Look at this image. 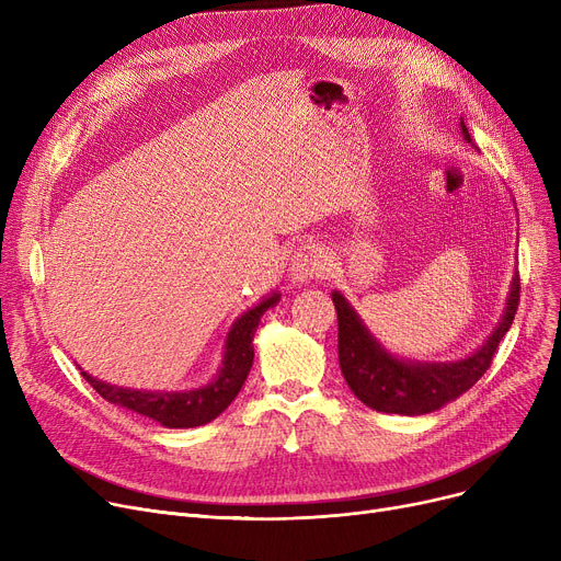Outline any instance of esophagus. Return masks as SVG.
Returning a JSON list of instances; mask_svg holds the SVG:
<instances>
[{"label": "esophagus", "mask_w": 561, "mask_h": 561, "mask_svg": "<svg viewBox=\"0 0 561 561\" xmlns=\"http://www.w3.org/2000/svg\"><path fill=\"white\" fill-rule=\"evenodd\" d=\"M328 271V259L318 245H302L290 261V277L293 282H307L313 277H322Z\"/></svg>", "instance_id": "34e87169"}]
</instances>
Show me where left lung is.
<instances>
[{
  "label": "left lung",
  "mask_w": 561,
  "mask_h": 561,
  "mask_svg": "<svg viewBox=\"0 0 561 561\" xmlns=\"http://www.w3.org/2000/svg\"><path fill=\"white\" fill-rule=\"evenodd\" d=\"M461 131L466 140H470L463 123ZM332 300L339 313V364L352 393L370 409L387 411V414L421 416L459 398L489 370L500 341L514 322L520 302V277H514L507 309L497 330L473 357L457 364H407L393 359L373 341L341 293L334 290Z\"/></svg>",
  "instance_id": "left-lung-1"
}]
</instances>
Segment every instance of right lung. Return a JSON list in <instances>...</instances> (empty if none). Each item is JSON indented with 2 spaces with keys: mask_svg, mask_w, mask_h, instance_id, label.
I'll return each instance as SVG.
<instances>
[{
  "mask_svg": "<svg viewBox=\"0 0 561 561\" xmlns=\"http://www.w3.org/2000/svg\"><path fill=\"white\" fill-rule=\"evenodd\" d=\"M277 293L273 298L263 300L259 307L250 309L245 316L233 322V328L227 336V352H225V366L216 381L209 387L188 391V393H154V391H131L104 385L91 375H83V379L91 385L104 400L127 407L136 414L147 419H154L163 427H197L214 421L231 404V400L239 396L243 381L252 368L254 359V345L252 336L259 328L261 316L277 302Z\"/></svg>",
  "mask_w": 561,
  "mask_h": 561,
  "instance_id": "obj_1",
  "label": "right lung"
}]
</instances>
